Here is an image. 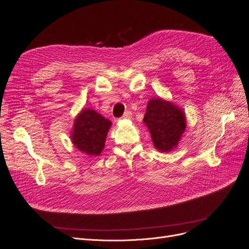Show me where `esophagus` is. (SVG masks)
Wrapping results in <instances>:
<instances>
[{"label": "esophagus", "mask_w": 249, "mask_h": 249, "mask_svg": "<svg viewBox=\"0 0 249 249\" xmlns=\"http://www.w3.org/2000/svg\"><path fill=\"white\" fill-rule=\"evenodd\" d=\"M131 118V111H126L124 115H123V117H122V120H129Z\"/></svg>", "instance_id": "esophagus-1"}]
</instances>
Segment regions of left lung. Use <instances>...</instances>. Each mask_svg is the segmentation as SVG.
<instances>
[{"mask_svg":"<svg viewBox=\"0 0 249 249\" xmlns=\"http://www.w3.org/2000/svg\"><path fill=\"white\" fill-rule=\"evenodd\" d=\"M143 122L150 132L155 149L160 152H170L175 149L187 127L183 109L160 97L148 101Z\"/></svg>","mask_w":249,"mask_h":249,"instance_id":"left-lung-1","label":"left lung"}]
</instances>
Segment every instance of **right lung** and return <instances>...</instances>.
Instances as JSON below:
<instances>
[{
    "label": "right lung",
    "mask_w": 249,
    "mask_h": 249,
    "mask_svg": "<svg viewBox=\"0 0 249 249\" xmlns=\"http://www.w3.org/2000/svg\"><path fill=\"white\" fill-rule=\"evenodd\" d=\"M111 122L90 108H83L74 120L71 141L82 153L99 156L105 146Z\"/></svg>",
    "instance_id": "add662e5"
}]
</instances>
